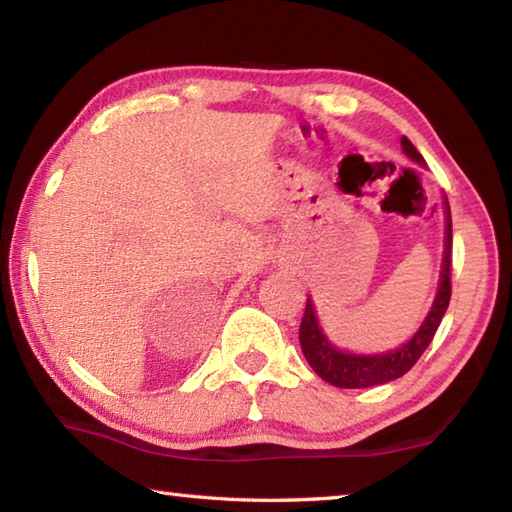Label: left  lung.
Masks as SVG:
<instances>
[{
  "mask_svg": "<svg viewBox=\"0 0 512 512\" xmlns=\"http://www.w3.org/2000/svg\"><path fill=\"white\" fill-rule=\"evenodd\" d=\"M403 152L416 163H425L423 156L416 152V147L410 143V138H401ZM450 266H452V217L450 206L445 199V250H443V264H441V280L439 291H436L434 304L430 313H427L421 329L414 333L412 340H407L394 351L387 353H374V356H362V353H349L333 347L324 336L318 318H315V309L311 297L306 300L304 318L300 324V345L304 358L309 360L315 374L329 385L345 387V389H362L389 383V380L401 378L410 371L423 351L430 347L436 329L443 320L445 311H448L452 284H450Z\"/></svg>",
  "mask_w": 512,
  "mask_h": 512,
  "instance_id": "left-lung-1",
  "label": "left lung"
}]
</instances>
